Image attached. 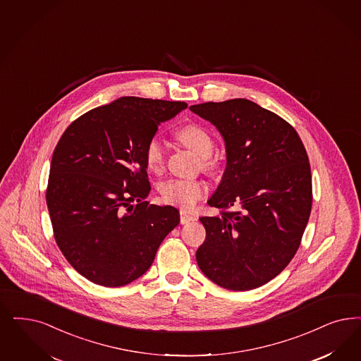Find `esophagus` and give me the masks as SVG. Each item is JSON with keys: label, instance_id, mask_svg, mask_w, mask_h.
<instances>
[{"label": "esophagus", "instance_id": "34e87169", "mask_svg": "<svg viewBox=\"0 0 361 361\" xmlns=\"http://www.w3.org/2000/svg\"><path fill=\"white\" fill-rule=\"evenodd\" d=\"M195 220H196L195 216L189 214L187 211H180V223L181 224H188V223L195 221Z\"/></svg>", "mask_w": 361, "mask_h": 361}]
</instances>
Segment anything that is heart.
Returning a JSON list of instances; mask_svg holds the SVG:
<instances>
[{
	"mask_svg": "<svg viewBox=\"0 0 361 361\" xmlns=\"http://www.w3.org/2000/svg\"><path fill=\"white\" fill-rule=\"evenodd\" d=\"M181 142L193 150L201 160L202 169L207 172H216L220 162L212 156L213 141L209 133L199 125H187L177 133ZM145 162L153 172L161 171L165 162V142L160 135L150 137L145 145ZM208 193V185L202 180L171 178L160 185V195L164 202L178 205L184 209H192L200 200Z\"/></svg>",
	"mask_w": 361,
	"mask_h": 361,
	"instance_id": "b5f03b06",
	"label": "heart"
}]
</instances>
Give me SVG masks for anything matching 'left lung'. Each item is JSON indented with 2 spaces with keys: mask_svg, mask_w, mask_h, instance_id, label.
Returning <instances> with one entry per match:
<instances>
[{
  "mask_svg": "<svg viewBox=\"0 0 361 361\" xmlns=\"http://www.w3.org/2000/svg\"><path fill=\"white\" fill-rule=\"evenodd\" d=\"M189 109L211 121L226 148L223 180L201 217L200 269L229 290L267 284L296 255L312 209L311 165L298 132L253 101L204 102Z\"/></svg>",
  "mask_w": 361,
  "mask_h": 361,
  "instance_id": "1",
  "label": "left lung"
}]
</instances>
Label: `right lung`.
Segmentation results:
<instances>
[{
  "mask_svg": "<svg viewBox=\"0 0 361 361\" xmlns=\"http://www.w3.org/2000/svg\"><path fill=\"white\" fill-rule=\"evenodd\" d=\"M181 101L121 97L84 113L56 145L47 188L54 240L65 259L102 286L132 283L149 269L180 213L150 193L145 145Z\"/></svg>",
  "mask_w": 361,
  "mask_h": 361,
  "instance_id": "1",
  "label": "right lung"
}]
</instances>
